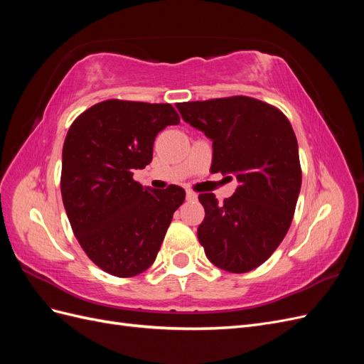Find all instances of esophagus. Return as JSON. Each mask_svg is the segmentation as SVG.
<instances>
[{
  "instance_id": "esophagus-1",
  "label": "esophagus",
  "mask_w": 364,
  "mask_h": 364,
  "mask_svg": "<svg viewBox=\"0 0 364 364\" xmlns=\"http://www.w3.org/2000/svg\"><path fill=\"white\" fill-rule=\"evenodd\" d=\"M186 200H188V202L197 200V193H194V191H191V190L186 191Z\"/></svg>"
}]
</instances>
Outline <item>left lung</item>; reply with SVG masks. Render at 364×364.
<instances>
[{"label": "left lung", "instance_id": "obj_1", "mask_svg": "<svg viewBox=\"0 0 364 364\" xmlns=\"http://www.w3.org/2000/svg\"><path fill=\"white\" fill-rule=\"evenodd\" d=\"M182 118L213 139L214 173L235 174L234 196L200 194L197 238L214 266L246 273L267 261L291 225L302 183L297 139L278 107L245 95L178 103Z\"/></svg>", "mask_w": 364, "mask_h": 364}]
</instances>
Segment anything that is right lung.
Instances as JSON below:
<instances>
[{
    "label": "right lung",
    "instance_id": "obj_1",
    "mask_svg": "<svg viewBox=\"0 0 364 364\" xmlns=\"http://www.w3.org/2000/svg\"><path fill=\"white\" fill-rule=\"evenodd\" d=\"M168 103L106 100L74 119L62 150L60 191L73 232L90 259L109 274L130 278L156 259L185 190L144 188L153 142L179 124Z\"/></svg>",
    "mask_w": 364,
    "mask_h": 364
}]
</instances>
